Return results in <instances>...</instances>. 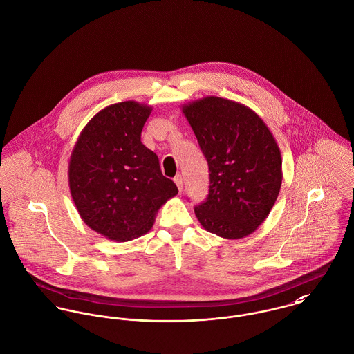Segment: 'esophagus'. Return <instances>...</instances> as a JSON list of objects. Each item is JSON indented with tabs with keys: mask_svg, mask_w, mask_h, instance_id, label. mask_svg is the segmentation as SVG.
<instances>
[{
	"mask_svg": "<svg viewBox=\"0 0 354 354\" xmlns=\"http://www.w3.org/2000/svg\"><path fill=\"white\" fill-rule=\"evenodd\" d=\"M174 183H176L177 188H178V191L181 192V191H183V187H184V180H183V176H181V174L176 176V178H174Z\"/></svg>",
	"mask_w": 354,
	"mask_h": 354,
	"instance_id": "esophagus-1",
	"label": "esophagus"
}]
</instances>
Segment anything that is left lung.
<instances>
[{
  "label": "left lung",
  "mask_w": 354,
  "mask_h": 354,
  "mask_svg": "<svg viewBox=\"0 0 354 354\" xmlns=\"http://www.w3.org/2000/svg\"><path fill=\"white\" fill-rule=\"evenodd\" d=\"M209 170L203 227L222 239L253 233L268 216L282 184V156L264 121L239 102L204 97L183 104Z\"/></svg>",
  "instance_id": "left-lung-1"
}]
</instances>
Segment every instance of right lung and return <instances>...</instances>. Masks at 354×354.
Listing matches in <instances>:
<instances>
[{
  "mask_svg": "<svg viewBox=\"0 0 354 354\" xmlns=\"http://www.w3.org/2000/svg\"><path fill=\"white\" fill-rule=\"evenodd\" d=\"M152 107L135 101L110 104L83 128L72 150L68 180L83 222L113 241L151 230L158 209L178 194L156 153L140 140Z\"/></svg>",
  "mask_w": 354,
  "mask_h": 354,
  "instance_id": "add662e5",
  "label": "right lung"
}]
</instances>
